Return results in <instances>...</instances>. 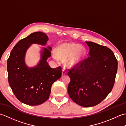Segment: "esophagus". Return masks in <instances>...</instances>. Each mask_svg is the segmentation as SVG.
Listing matches in <instances>:
<instances>
[{"mask_svg":"<svg viewBox=\"0 0 126 126\" xmlns=\"http://www.w3.org/2000/svg\"><path fill=\"white\" fill-rule=\"evenodd\" d=\"M66 74H67V72L66 71L65 69H63V70H62V76H65V75H66Z\"/></svg>","mask_w":126,"mask_h":126,"instance_id":"34e87169","label":"esophagus"}]
</instances>
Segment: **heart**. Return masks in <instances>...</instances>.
<instances>
[{
    "mask_svg": "<svg viewBox=\"0 0 126 126\" xmlns=\"http://www.w3.org/2000/svg\"><path fill=\"white\" fill-rule=\"evenodd\" d=\"M86 55V50L79 44L64 43L60 45L57 49V54L53 53V57L56 61L59 59L66 60V64L70 68L79 65Z\"/></svg>",
    "mask_w": 126,
    "mask_h": 126,
    "instance_id": "b5f03b06",
    "label": "heart"
}]
</instances>
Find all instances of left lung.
Wrapping results in <instances>:
<instances>
[{
    "mask_svg": "<svg viewBox=\"0 0 126 126\" xmlns=\"http://www.w3.org/2000/svg\"><path fill=\"white\" fill-rule=\"evenodd\" d=\"M89 47V57L69 70L68 87L71 100L84 107L100 103L113 89L117 70V61L107 47L85 42Z\"/></svg>",
    "mask_w": 126,
    "mask_h": 126,
    "instance_id": "obj_1",
    "label": "left lung"
}]
</instances>
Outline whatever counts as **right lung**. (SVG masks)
<instances>
[{
  "label": "right lung",
  "instance_id": "obj_1",
  "mask_svg": "<svg viewBox=\"0 0 126 126\" xmlns=\"http://www.w3.org/2000/svg\"><path fill=\"white\" fill-rule=\"evenodd\" d=\"M49 40L42 32L31 33L21 39L13 48L7 62L8 80L16 97L22 103L37 106L49 97L52 84L61 77L62 68H51L47 60L51 56V47H43L41 60L33 67L26 64V51L31 44L45 46Z\"/></svg>",
  "mask_w": 126,
  "mask_h": 126
}]
</instances>
